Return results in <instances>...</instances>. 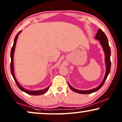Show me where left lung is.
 Here are the masks:
<instances>
[{
    "mask_svg": "<svg viewBox=\"0 0 122 122\" xmlns=\"http://www.w3.org/2000/svg\"><path fill=\"white\" fill-rule=\"evenodd\" d=\"M96 38L97 39H98V41H99L100 43H101L102 46L103 51L105 53V61H106V74H105L104 78L103 79L102 82L101 83V84L99 85L98 87H97L94 89L88 90V91H81V90H78L72 87L69 83V86L70 88L73 91L75 92L79 93V94H90V93H92L95 92L97 91L101 88L102 86H103V85L104 84V83L107 79V78L108 77V74L111 71V48L109 46V43H108V41L107 39V37L105 34V33L101 29H99L98 30V32L96 34Z\"/></svg>",
    "mask_w": 122,
    "mask_h": 122,
    "instance_id": "8db88e82",
    "label": "left lung"
}]
</instances>
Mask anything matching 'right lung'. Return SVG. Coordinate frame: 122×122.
Segmentation results:
<instances>
[{
	"label": "right lung",
	"instance_id": "right-lung-1",
	"mask_svg": "<svg viewBox=\"0 0 122 122\" xmlns=\"http://www.w3.org/2000/svg\"><path fill=\"white\" fill-rule=\"evenodd\" d=\"M21 31H20L19 33L16 34V36H15V37L14 38V44H13V46L11 48V52H10V58H11V63H10V71H11V75H12L13 78H14L15 81L16 85L18 86V88H19L21 91H22L24 92L27 93L28 94L30 95H33V96H39V95H41L44 94L47 92L49 89V88L50 87V86H48V88H46V89H43V90H39V91H28V90H26L25 89H24L23 86H21L19 84V83L18 82V81H16L15 76L14 75V65H13V56H14V50H15V45H16V41H17L18 37V35H19L20 33H21Z\"/></svg>",
	"mask_w": 122,
	"mask_h": 122
}]
</instances>
